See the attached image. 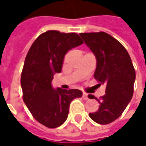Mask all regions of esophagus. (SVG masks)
I'll use <instances>...</instances> for the list:
<instances>
[{
  "mask_svg": "<svg viewBox=\"0 0 146 146\" xmlns=\"http://www.w3.org/2000/svg\"><path fill=\"white\" fill-rule=\"evenodd\" d=\"M82 98H83V99H85V100H87L89 98H88V94L87 93H86V92H83L82 93Z\"/></svg>",
  "mask_w": 146,
  "mask_h": 146,
  "instance_id": "obj_1",
  "label": "esophagus"
}]
</instances>
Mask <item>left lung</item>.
Returning <instances> with one entry per match:
<instances>
[{"mask_svg":"<svg viewBox=\"0 0 146 146\" xmlns=\"http://www.w3.org/2000/svg\"><path fill=\"white\" fill-rule=\"evenodd\" d=\"M85 44L97 59L94 78L99 86H106L105 95L98 99L89 94L90 99H97L99 108L89 113L99 124H108L119 118L130 102L134 93L135 70L126 48L107 33H80Z\"/></svg>","mask_w":146,"mask_h":146,"instance_id":"obj_1","label":"left lung"}]
</instances>
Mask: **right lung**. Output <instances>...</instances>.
I'll return each instance as SVG.
<instances>
[{
    "label": "right lung",
    "mask_w": 146,
    "mask_h": 146,
    "mask_svg": "<svg viewBox=\"0 0 146 146\" xmlns=\"http://www.w3.org/2000/svg\"><path fill=\"white\" fill-rule=\"evenodd\" d=\"M83 44L76 33L49 30L40 34L30 47L21 76L23 99L33 117L48 128L63 124L71 101L82 96L78 89H53L54 73H60L65 54Z\"/></svg>",
    "instance_id": "1"
}]
</instances>
